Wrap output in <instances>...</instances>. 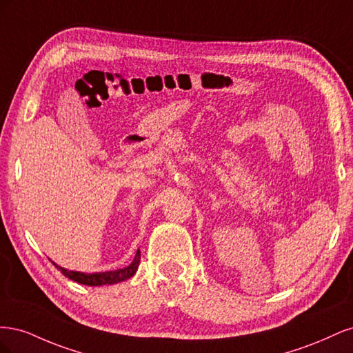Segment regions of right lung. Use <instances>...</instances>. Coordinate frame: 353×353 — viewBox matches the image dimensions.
Masks as SVG:
<instances>
[{
    "instance_id": "1",
    "label": "right lung",
    "mask_w": 353,
    "mask_h": 353,
    "mask_svg": "<svg viewBox=\"0 0 353 353\" xmlns=\"http://www.w3.org/2000/svg\"><path fill=\"white\" fill-rule=\"evenodd\" d=\"M140 259H141V253H140V249H138L137 253H135L134 261L128 266H125V268L114 270V271H105V272H94V274L69 271V270L61 268V266H59L54 262H52V265H54L63 275L68 276V279H70L73 281L79 283V284H83V285H104V284H117V283L131 279V276L138 270Z\"/></svg>"
}]
</instances>
